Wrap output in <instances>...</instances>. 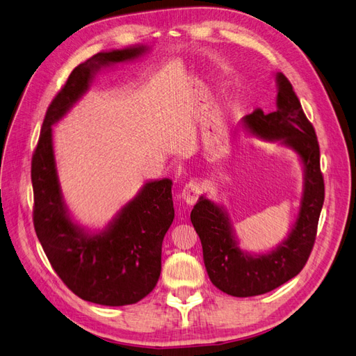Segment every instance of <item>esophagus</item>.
<instances>
[{"instance_id":"34e87169","label":"esophagus","mask_w":356,"mask_h":356,"mask_svg":"<svg viewBox=\"0 0 356 356\" xmlns=\"http://www.w3.org/2000/svg\"><path fill=\"white\" fill-rule=\"evenodd\" d=\"M202 193V188H200V184L196 181H190L188 184H186V187L182 188V193H181V197L182 200H184L187 204H195L200 196Z\"/></svg>"}]
</instances>
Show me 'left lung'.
Wrapping results in <instances>:
<instances>
[{"label":"left lung","mask_w":356,"mask_h":356,"mask_svg":"<svg viewBox=\"0 0 356 356\" xmlns=\"http://www.w3.org/2000/svg\"><path fill=\"white\" fill-rule=\"evenodd\" d=\"M276 110H255L242 118V127L254 138L279 143L293 149L303 168V191L296 221L284 241L264 252L239 246L232 220L221 203L202 195L190 213L203 250L211 282L233 297L266 294L305 267L314 248L322 204L324 178L319 168V145L314 126L306 118L293 86L281 72L275 74Z\"/></svg>","instance_id":"1"}]
</instances>
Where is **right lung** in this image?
Here are the masks:
<instances>
[{"instance_id":"obj_1","label":"right lung","mask_w":356,"mask_h":356,"mask_svg":"<svg viewBox=\"0 0 356 356\" xmlns=\"http://www.w3.org/2000/svg\"><path fill=\"white\" fill-rule=\"evenodd\" d=\"M149 47L99 51L70 74L51 101L32 157L34 227L51 267L75 296L102 306L134 305L156 286L161 270V242L175 217L172 179H149L101 230L74 220L63 197L53 126L89 90L95 75L117 63L147 55Z\"/></svg>"}]
</instances>
